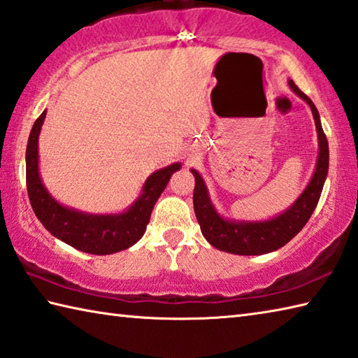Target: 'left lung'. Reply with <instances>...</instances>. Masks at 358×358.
I'll use <instances>...</instances> for the list:
<instances>
[{"label":"left lung","mask_w":358,"mask_h":358,"mask_svg":"<svg viewBox=\"0 0 358 358\" xmlns=\"http://www.w3.org/2000/svg\"><path fill=\"white\" fill-rule=\"evenodd\" d=\"M288 85L292 92L308 104L315 120L316 134H318V159H316L315 171L304 190L292 206L269 220L252 221L224 218L212 202L210 193H208V188L199 171L194 168L190 170L194 176L193 206L201 232L204 238L220 251L238 255H262L278 251L279 248L287 245L299 234L318 204L329 171L327 138L322 131L318 109L312 103V99L306 93H302L292 79H288Z\"/></svg>","instance_id":"left-lung-1"}]
</instances>
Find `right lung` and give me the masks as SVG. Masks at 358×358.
I'll use <instances>...</instances> for the list:
<instances>
[{"instance_id":"add662e5","label":"right lung","mask_w":358,"mask_h":358,"mask_svg":"<svg viewBox=\"0 0 358 358\" xmlns=\"http://www.w3.org/2000/svg\"><path fill=\"white\" fill-rule=\"evenodd\" d=\"M46 110L34 123L26 146V185L32 210L46 231L74 249L93 255H109L131 248L143 237L151 212L180 162L151 173L137 199L118 213H89L64 206L50 193L40 176L38 136Z\"/></svg>"}]
</instances>
